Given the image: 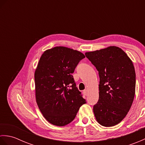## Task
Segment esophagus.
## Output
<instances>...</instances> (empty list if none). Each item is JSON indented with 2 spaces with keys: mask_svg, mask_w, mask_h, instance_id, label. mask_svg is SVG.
<instances>
[{
  "mask_svg": "<svg viewBox=\"0 0 145 145\" xmlns=\"http://www.w3.org/2000/svg\"><path fill=\"white\" fill-rule=\"evenodd\" d=\"M83 93H84V94L85 95H86V96H87V95H88V90H84V91H83Z\"/></svg>",
  "mask_w": 145,
  "mask_h": 145,
  "instance_id": "34e87169",
  "label": "esophagus"
}]
</instances>
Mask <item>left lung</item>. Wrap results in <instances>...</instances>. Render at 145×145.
Here are the masks:
<instances>
[{
	"label": "left lung",
	"instance_id": "1",
	"mask_svg": "<svg viewBox=\"0 0 145 145\" xmlns=\"http://www.w3.org/2000/svg\"><path fill=\"white\" fill-rule=\"evenodd\" d=\"M85 55L98 71L99 100L93 113L99 124L113 127L121 122L133 103L136 74L133 62L118 47L110 46Z\"/></svg>",
	"mask_w": 145,
	"mask_h": 145
}]
</instances>
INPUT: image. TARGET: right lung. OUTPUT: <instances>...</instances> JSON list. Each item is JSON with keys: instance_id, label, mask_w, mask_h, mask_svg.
<instances>
[{"instance_id": "add662e5", "label": "right lung", "mask_w": 145, "mask_h": 145, "mask_svg": "<svg viewBox=\"0 0 145 145\" xmlns=\"http://www.w3.org/2000/svg\"><path fill=\"white\" fill-rule=\"evenodd\" d=\"M85 57L80 52L59 46L45 50L40 58L34 75L36 102L52 125L69 124L86 103L72 75Z\"/></svg>"}]
</instances>
